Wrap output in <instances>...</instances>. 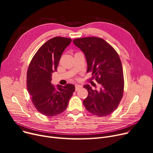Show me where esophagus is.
<instances>
[{"mask_svg":"<svg viewBox=\"0 0 153 153\" xmlns=\"http://www.w3.org/2000/svg\"><path fill=\"white\" fill-rule=\"evenodd\" d=\"M82 88V85H79V84H76V85H75V88H76V91L78 90H79V88Z\"/></svg>","mask_w":153,"mask_h":153,"instance_id":"obj_1","label":"esophagus"}]
</instances>
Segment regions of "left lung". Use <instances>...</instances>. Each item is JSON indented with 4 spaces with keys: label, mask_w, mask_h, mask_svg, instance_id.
I'll use <instances>...</instances> for the list:
<instances>
[{
    "label": "left lung",
    "mask_w": 153,
    "mask_h": 153,
    "mask_svg": "<svg viewBox=\"0 0 153 153\" xmlns=\"http://www.w3.org/2000/svg\"><path fill=\"white\" fill-rule=\"evenodd\" d=\"M73 42L84 53L87 72L101 86L100 91L84 87L88 96L83 101L86 109L99 117L109 115L119 106L123 97L124 79L120 57L116 50L103 39L96 37L78 38Z\"/></svg>",
    "instance_id": "1"
}]
</instances>
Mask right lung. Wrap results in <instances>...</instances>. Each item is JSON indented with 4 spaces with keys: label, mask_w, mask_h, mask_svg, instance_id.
<instances>
[{
    "label": "right lung",
    "mask_w": 153,
    "mask_h": 153,
    "mask_svg": "<svg viewBox=\"0 0 153 153\" xmlns=\"http://www.w3.org/2000/svg\"><path fill=\"white\" fill-rule=\"evenodd\" d=\"M70 38L55 37L40 47L33 57L27 72V88L36 109L51 117L59 114L68 105L75 86L58 85V90L51 83L52 74L56 71L59 59L71 44Z\"/></svg>",
    "instance_id": "add662e5"
}]
</instances>
